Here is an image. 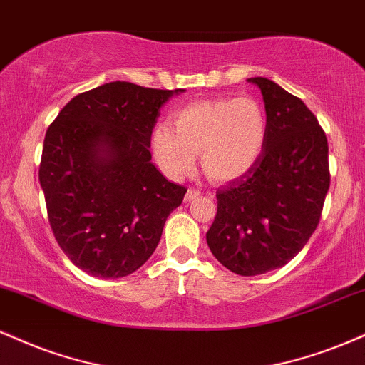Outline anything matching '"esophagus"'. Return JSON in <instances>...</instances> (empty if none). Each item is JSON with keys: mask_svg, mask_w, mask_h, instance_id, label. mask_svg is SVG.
Returning a JSON list of instances; mask_svg holds the SVG:
<instances>
[{"mask_svg": "<svg viewBox=\"0 0 365 365\" xmlns=\"http://www.w3.org/2000/svg\"><path fill=\"white\" fill-rule=\"evenodd\" d=\"M199 195H200V192L197 190V188H188L187 194H185V202L194 200V199H197V197H199Z\"/></svg>", "mask_w": 365, "mask_h": 365, "instance_id": "esophagus-1", "label": "esophagus"}]
</instances>
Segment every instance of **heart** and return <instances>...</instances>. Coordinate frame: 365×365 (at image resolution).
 Instances as JSON below:
<instances>
[{
  "label": "heart",
  "instance_id": "heart-1",
  "mask_svg": "<svg viewBox=\"0 0 365 365\" xmlns=\"http://www.w3.org/2000/svg\"><path fill=\"white\" fill-rule=\"evenodd\" d=\"M267 115L250 95L188 103L171 115V127L158 125L151 149L166 177L182 180L195 168V153L205 175L216 182L243 177L260 160Z\"/></svg>",
  "mask_w": 365,
  "mask_h": 365
}]
</instances>
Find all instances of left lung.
<instances>
[{
    "mask_svg": "<svg viewBox=\"0 0 365 365\" xmlns=\"http://www.w3.org/2000/svg\"><path fill=\"white\" fill-rule=\"evenodd\" d=\"M248 81L265 103V146L248 173L216 192L205 235L219 263L245 277L280 269L301 252L330 188L328 140L314 113L272 80Z\"/></svg>",
    "mask_w": 365,
    "mask_h": 365,
    "instance_id": "8db88e82",
    "label": "left lung"
}]
</instances>
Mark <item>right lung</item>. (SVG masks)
Masks as SVG:
<instances>
[{"label": "right lung", "mask_w": 365, "mask_h": 365, "mask_svg": "<svg viewBox=\"0 0 365 365\" xmlns=\"http://www.w3.org/2000/svg\"><path fill=\"white\" fill-rule=\"evenodd\" d=\"M185 90L105 83L76 95L46 133L38 180L57 243L100 279L134 274L149 260L187 188L151 163L161 107Z\"/></svg>", "instance_id": "right-lung-1"}]
</instances>
